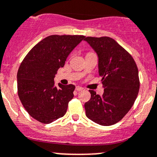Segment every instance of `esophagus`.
<instances>
[{
    "label": "esophagus",
    "mask_w": 157,
    "mask_h": 157,
    "mask_svg": "<svg viewBox=\"0 0 157 157\" xmlns=\"http://www.w3.org/2000/svg\"><path fill=\"white\" fill-rule=\"evenodd\" d=\"M76 90L77 91H82V90H83V88L80 87V86H76Z\"/></svg>",
    "instance_id": "34e87169"
}]
</instances>
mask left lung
I'll return each instance as SVG.
<instances>
[{
	"label": "left lung",
	"mask_w": 157,
	"mask_h": 157,
	"mask_svg": "<svg viewBox=\"0 0 157 157\" xmlns=\"http://www.w3.org/2000/svg\"><path fill=\"white\" fill-rule=\"evenodd\" d=\"M84 40L98 56L99 75L102 77V96L90 90L85 103L86 115L100 125L115 124L134 105L140 88L138 69L131 55L109 37H86Z\"/></svg>",
	"instance_id": "left-lung-1"
}]
</instances>
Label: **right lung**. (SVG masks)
Returning a JSON list of instances; mask_svg holds the SVG:
<instances>
[{
	"label": "right lung",
	"mask_w": 157,
	"mask_h": 157,
	"mask_svg": "<svg viewBox=\"0 0 157 157\" xmlns=\"http://www.w3.org/2000/svg\"><path fill=\"white\" fill-rule=\"evenodd\" d=\"M83 36L52 35L35 45L22 61L17 72L18 96L34 119L50 124L65 115L74 97L73 84L55 86L54 78Z\"/></svg>",
	"instance_id": "1"
}]
</instances>
